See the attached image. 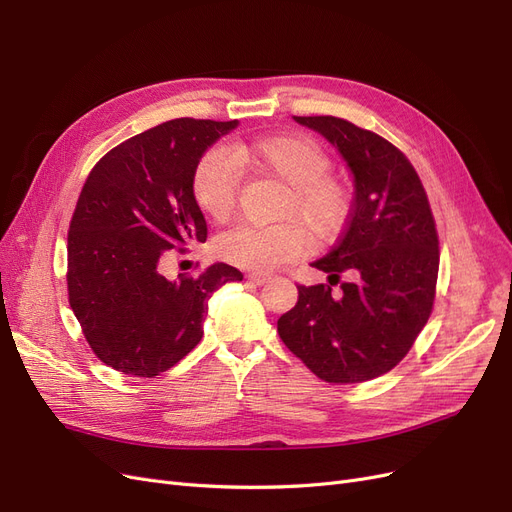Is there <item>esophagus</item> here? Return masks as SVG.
Returning <instances> with one entry per match:
<instances>
[{
  "instance_id": "1",
  "label": "esophagus",
  "mask_w": 512,
  "mask_h": 512,
  "mask_svg": "<svg viewBox=\"0 0 512 512\" xmlns=\"http://www.w3.org/2000/svg\"><path fill=\"white\" fill-rule=\"evenodd\" d=\"M272 276L270 274H263V272H255V274H249V280L253 282V284H265V282H268Z\"/></svg>"
}]
</instances>
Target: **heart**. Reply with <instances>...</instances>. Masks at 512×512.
I'll return each mask as SVG.
<instances>
[{"instance_id":"b5f03b06","label":"heart","mask_w":512,"mask_h":512,"mask_svg":"<svg viewBox=\"0 0 512 512\" xmlns=\"http://www.w3.org/2000/svg\"><path fill=\"white\" fill-rule=\"evenodd\" d=\"M238 165L286 184L280 213L297 217L314 236H332L343 226L349 211L347 190L335 177L326 175L330 159L318 142L301 136H276L238 142L232 146V154L224 148L209 150L194 169L192 192L198 207L217 221L226 219L236 205ZM305 242V232L297 221L274 226L240 224L221 234L215 249L236 268L270 272L299 257Z\"/></svg>"}]
</instances>
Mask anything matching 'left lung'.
<instances>
[{
  "label": "left lung",
  "mask_w": 512,
  "mask_h": 512,
  "mask_svg": "<svg viewBox=\"0 0 512 512\" xmlns=\"http://www.w3.org/2000/svg\"><path fill=\"white\" fill-rule=\"evenodd\" d=\"M293 119L337 148L353 177V207L339 242L311 261L328 284L297 286L278 335L322 381L364 383L402 362L429 320L435 221L420 177L393 144L345 119Z\"/></svg>",
  "instance_id": "obj_1"
}]
</instances>
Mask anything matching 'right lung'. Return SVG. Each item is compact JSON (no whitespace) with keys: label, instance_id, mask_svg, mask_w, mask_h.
Segmentation results:
<instances>
[{"label":"right lung","instance_id":"obj_1","mask_svg":"<svg viewBox=\"0 0 512 512\" xmlns=\"http://www.w3.org/2000/svg\"><path fill=\"white\" fill-rule=\"evenodd\" d=\"M238 121L173 119L119 144L98 161L69 230V301L98 358L152 379L203 339L209 299L240 282L228 263L196 278L163 276L165 251L207 240L192 192L203 154Z\"/></svg>","mask_w":512,"mask_h":512}]
</instances>
